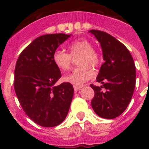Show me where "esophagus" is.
Wrapping results in <instances>:
<instances>
[{
  "label": "esophagus",
  "mask_w": 149,
  "mask_h": 149,
  "mask_svg": "<svg viewBox=\"0 0 149 149\" xmlns=\"http://www.w3.org/2000/svg\"><path fill=\"white\" fill-rule=\"evenodd\" d=\"M73 87H74L75 91H79V90H80L82 87H83V86H74Z\"/></svg>",
  "instance_id": "1"
}]
</instances>
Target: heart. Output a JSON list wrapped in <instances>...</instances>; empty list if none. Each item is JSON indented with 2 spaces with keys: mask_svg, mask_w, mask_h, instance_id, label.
<instances>
[{
  "mask_svg": "<svg viewBox=\"0 0 149 149\" xmlns=\"http://www.w3.org/2000/svg\"><path fill=\"white\" fill-rule=\"evenodd\" d=\"M70 54L58 49L54 52L52 60L59 70H68L71 65V56L80 54L79 65L69 74L63 77V80L74 86H81L93 76V70L89 65L97 66L100 63V56L93 49V46L88 41L80 39L72 42L68 45Z\"/></svg>",
  "mask_w": 149,
  "mask_h": 149,
  "instance_id": "heart-1",
  "label": "heart"
}]
</instances>
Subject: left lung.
Wrapping results in <instances>:
<instances>
[{
    "label": "left lung",
    "mask_w": 149,
    "mask_h": 149,
    "mask_svg": "<svg viewBox=\"0 0 149 149\" xmlns=\"http://www.w3.org/2000/svg\"><path fill=\"white\" fill-rule=\"evenodd\" d=\"M89 32L100 44L104 61L97 77L102 86L91 85L95 93L91 106L99 117L113 119L125 111L132 100L136 79L134 60L127 48L114 37L98 30Z\"/></svg>",
    "instance_id": "8db88e82"
}]
</instances>
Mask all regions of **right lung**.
<instances>
[{
  "label": "right lung",
  "mask_w": 149,
  "mask_h": 149,
  "mask_svg": "<svg viewBox=\"0 0 149 149\" xmlns=\"http://www.w3.org/2000/svg\"><path fill=\"white\" fill-rule=\"evenodd\" d=\"M70 36H39L22 52L16 63L14 86L17 99L29 118L42 127L61 124L70 110L73 86L70 83L55 85L62 75L52 55Z\"/></svg>",
  "instance_id": "1"
}]
</instances>
